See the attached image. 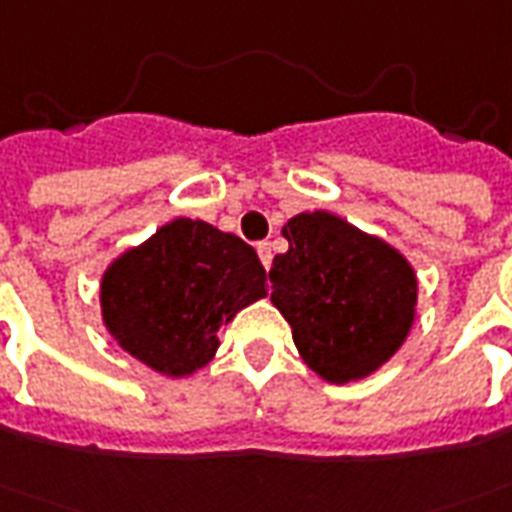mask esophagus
I'll use <instances>...</instances> for the list:
<instances>
[{
  "instance_id": "34e87169",
  "label": "esophagus",
  "mask_w": 512,
  "mask_h": 512,
  "mask_svg": "<svg viewBox=\"0 0 512 512\" xmlns=\"http://www.w3.org/2000/svg\"><path fill=\"white\" fill-rule=\"evenodd\" d=\"M257 257H260V263H263L265 268H271V260H273L271 244H265V241H260V244H257Z\"/></svg>"
}]
</instances>
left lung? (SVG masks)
I'll use <instances>...</instances> for the list:
<instances>
[{"mask_svg":"<svg viewBox=\"0 0 512 512\" xmlns=\"http://www.w3.org/2000/svg\"><path fill=\"white\" fill-rule=\"evenodd\" d=\"M271 303L290 322L308 368L327 384L373 376L411 333L419 279L408 257L333 212H300L282 228Z\"/></svg>","mask_w":512,"mask_h":512,"instance_id":"8db88e82","label":"left lung"}]
</instances>
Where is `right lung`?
Here are the masks:
<instances>
[{
  "mask_svg": "<svg viewBox=\"0 0 512 512\" xmlns=\"http://www.w3.org/2000/svg\"><path fill=\"white\" fill-rule=\"evenodd\" d=\"M265 295V268L255 249L190 217L166 222L120 252L99 284L107 333L166 378L206 368L220 346V327Z\"/></svg>",
  "mask_w": 512,
  "mask_h": 512,
  "instance_id": "right-lung-1",
  "label": "right lung"
}]
</instances>
